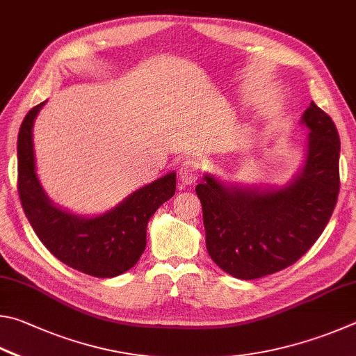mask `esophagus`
Returning <instances> with one entry per match:
<instances>
[{"instance_id":"1","label":"esophagus","mask_w":356,"mask_h":356,"mask_svg":"<svg viewBox=\"0 0 356 356\" xmlns=\"http://www.w3.org/2000/svg\"><path fill=\"white\" fill-rule=\"evenodd\" d=\"M202 172V164L194 158H188L181 162V167H179V178L184 184H192L195 183L198 177H200Z\"/></svg>"}]
</instances>
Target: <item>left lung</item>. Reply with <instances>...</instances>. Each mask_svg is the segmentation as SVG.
Here are the masks:
<instances>
[{
  "label": "left lung",
  "mask_w": 356,
  "mask_h": 356,
  "mask_svg": "<svg viewBox=\"0 0 356 356\" xmlns=\"http://www.w3.org/2000/svg\"><path fill=\"white\" fill-rule=\"evenodd\" d=\"M302 120L309 128L307 162L284 189H227L209 175L195 188L209 257L236 278H261L297 263L333 214L341 184L338 129L314 103Z\"/></svg>",
  "instance_id": "obj_1"
}]
</instances>
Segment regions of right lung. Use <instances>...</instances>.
<instances>
[{"mask_svg":"<svg viewBox=\"0 0 356 356\" xmlns=\"http://www.w3.org/2000/svg\"><path fill=\"white\" fill-rule=\"evenodd\" d=\"M45 102L31 109L18 131L17 189L31 227L53 257L72 269L98 278L129 270L147 245V223L172 198L177 175L168 173L95 219H84L49 203L34 172L33 122Z\"/></svg>","mask_w":356,"mask_h":356,"instance_id":"add662e5","label":"right lung"}]
</instances>
